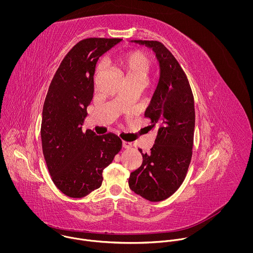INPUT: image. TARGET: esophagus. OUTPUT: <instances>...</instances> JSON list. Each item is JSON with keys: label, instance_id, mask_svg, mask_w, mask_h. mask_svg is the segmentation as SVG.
<instances>
[{"label": "esophagus", "instance_id": "1", "mask_svg": "<svg viewBox=\"0 0 253 253\" xmlns=\"http://www.w3.org/2000/svg\"><path fill=\"white\" fill-rule=\"evenodd\" d=\"M123 147L125 149H130L131 148V143L130 142H126V141H123Z\"/></svg>", "mask_w": 253, "mask_h": 253}]
</instances>
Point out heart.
<instances>
[{
    "mask_svg": "<svg viewBox=\"0 0 253 253\" xmlns=\"http://www.w3.org/2000/svg\"><path fill=\"white\" fill-rule=\"evenodd\" d=\"M118 69L126 84H140L145 86L149 80L151 64L143 53L135 51L122 56L118 61Z\"/></svg>",
    "mask_w": 253,
    "mask_h": 253,
    "instance_id": "b5f03b06",
    "label": "heart"
}]
</instances>
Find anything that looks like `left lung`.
I'll list each match as a JSON object with an SVG mask.
<instances>
[{
  "instance_id": "left-lung-1",
  "label": "left lung",
  "mask_w": 253,
  "mask_h": 253,
  "mask_svg": "<svg viewBox=\"0 0 253 253\" xmlns=\"http://www.w3.org/2000/svg\"><path fill=\"white\" fill-rule=\"evenodd\" d=\"M155 52L160 79L144 116L147 127L157 131L149 154L139 152L143 162L130 173L128 185L137 195L151 202L170 197L185 179L194 144L195 103L186 74L172 53L160 42L135 40Z\"/></svg>"
}]
</instances>
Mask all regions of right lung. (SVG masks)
<instances>
[{
    "instance_id": "1",
    "label": "right lung",
    "mask_w": 253,
    "mask_h": 253,
    "mask_svg": "<svg viewBox=\"0 0 253 253\" xmlns=\"http://www.w3.org/2000/svg\"><path fill=\"white\" fill-rule=\"evenodd\" d=\"M122 39L89 38L66 54L49 84L42 114V154L51 179L66 196L83 198L98 189L102 172L122 149L114 133L83 132L93 97L98 58Z\"/></svg>"
}]
</instances>
